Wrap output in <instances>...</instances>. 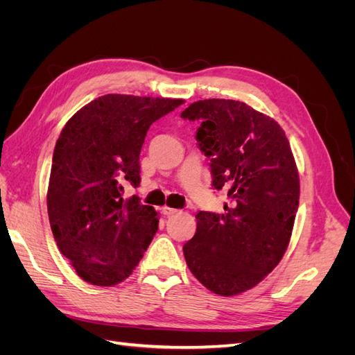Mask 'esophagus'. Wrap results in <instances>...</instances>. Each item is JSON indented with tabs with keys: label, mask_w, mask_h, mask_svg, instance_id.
Returning a JSON list of instances; mask_svg holds the SVG:
<instances>
[{
	"label": "esophagus",
	"mask_w": 355,
	"mask_h": 355,
	"mask_svg": "<svg viewBox=\"0 0 355 355\" xmlns=\"http://www.w3.org/2000/svg\"><path fill=\"white\" fill-rule=\"evenodd\" d=\"M161 211H163L164 216H173L175 213H178L176 209H171V207H167V206H164L163 209H161Z\"/></svg>",
	"instance_id": "obj_1"
}]
</instances>
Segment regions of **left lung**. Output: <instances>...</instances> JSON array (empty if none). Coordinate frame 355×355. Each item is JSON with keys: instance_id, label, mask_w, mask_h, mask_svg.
I'll return each mask as SVG.
<instances>
[{"instance_id": "obj_1", "label": "left lung", "mask_w": 355, "mask_h": 355, "mask_svg": "<svg viewBox=\"0 0 355 355\" xmlns=\"http://www.w3.org/2000/svg\"><path fill=\"white\" fill-rule=\"evenodd\" d=\"M182 118L201 121L196 137L211 185L230 200L222 214H196L187 265L210 292L243 293L280 263L292 237L300 192L292 148L280 124L244 102L198 101Z\"/></svg>"}]
</instances>
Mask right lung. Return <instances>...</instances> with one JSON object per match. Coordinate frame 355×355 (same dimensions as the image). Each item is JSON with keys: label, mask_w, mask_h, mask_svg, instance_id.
<instances>
[{"label": "right lung", "mask_w": 355, "mask_h": 355, "mask_svg": "<svg viewBox=\"0 0 355 355\" xmlns=\"http://www.w3.org/2000/svg\"><path fill=\"white\" fill-rule=\"evenodd\" d=\"M182 99L105 94L75 112L53 153L50 227L60 253L93 286L130 277L158 230V213L124 185L141 182L139 155L149 125Z\"/></svg>", "instance_id": "right-lung-1"}]
</instances>
